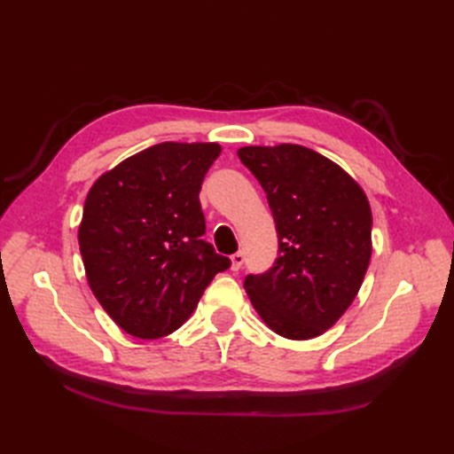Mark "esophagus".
<instances>
[{"label":"esophagus","instance_id":"1","mask_svg":"<svg viewBox=\"0 0 454 454\" xmlns=\"http://www.w3.org/2000/svg\"><path fill=\"white\" fill-rule=\"evenodd\" d=\"M230 259H232V271H239V269H242V265H244L246 257H244L242 252H236Z\"/></svg>","mask_w":454,"mask_h":454}]
</instances>
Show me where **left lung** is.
<instances>
[{
    "label": "left lung",
    "mask_w": 454,
    "mask_h": 454,
    "mask_svg": "<svg viewBox=\"0 0 454 454\" xmlns=\"http://www.w3.org/2000/svg\"><path fill=\"white\" fill-rule=\"evenodd\" d=\"M238 158L271 207L278 255L244 286L257 314L278 335L312 340L355 301L371 262L372 215L347 173L298 144L246 146Z\"/></svg>",
    "instance_id": "obj_1"
}]
</instances>
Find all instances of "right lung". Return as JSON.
Wrapping results in <instances>:
<instances>
[{"label":"right lung","mask_w":454,"mask_h":454,"mask_svg":"<svg viewBox=\"0 0 454 454\" xmlns=\"http://www.w3.org/2000/svg\"><path fill=\"white\" fill-rule=\"evenodd\" d=\"M220 146L161 142L124 160L88 192L80 252L91 291L140 340L176 332L216 273L232 265L202 239L199 192Z\"/></svg>","instance_id":"1"}]
</instances>
